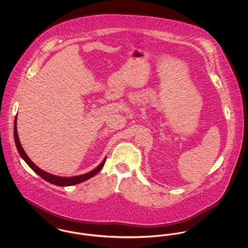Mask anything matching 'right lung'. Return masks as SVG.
I'll return each mask as SVG.
<instances>
[{
  "mask_svg": "<svg viewBox=\"0 0 248 248\" xmlns=\"http://www.w3.org/2000/svg\"><path fill=\"white\" fill-rule=\"evenodd\" d=\"M14 138H15V143H16V147L18 151V154H20V156L22 157L24 161L28 164V165L35 172L37 175H39L42 178H44L45 180H46L49 183H52L54 185L60 186V187H65V186H71V185H75V184H79L81 182H83L91 177L95 176L103 167V165H105L106 162V158L103 160V162L98 165L97 167H95L92 171H90L89 173H86L84 175L81 176H76V177H61L58 176H54L51 175L47 172L42 170L41 168H39L35 164H33V162L29 158V156L24 152L23 148L20 144L19 139H18V135H17V129H16V116L15 119V123H14Z\"/></svg>",
  "mask_w": 248,
  "mask_h": 248,
  "instance_id": "add662e5",
  "label": "right lung"
}]
</instances>
